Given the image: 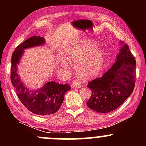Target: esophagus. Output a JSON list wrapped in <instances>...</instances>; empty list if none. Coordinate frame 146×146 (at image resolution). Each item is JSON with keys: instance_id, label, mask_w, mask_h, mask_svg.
I'll use <instances>...</instances> for the list:
<instances>
[{"instance_id": "obj_1", "label": "esophagus", "mask_w": 146, "mask_h": 146, "mask_svg": "<svg viewBox=\"0 0 146 146\" xmlns=\"http://www.w3.org/2000/svg\"><path fill=\"white\" fill-rule=\"evenodd\" d=\"M72 87H73V88H81V84H80V83H79L77 81H74L73 83H72Z\"/></svg>"}]
</instances>
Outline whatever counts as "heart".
<instances>
[{"instance_id": "heart-1", "label": "heart", "mask_w": 146, "mask_h": 146, "mask_svg": "<svg viewBox=\"0 0 146 146\" xmlns=\"http://www.w3.org/2000/svg\"><path fill=\"white\" fill-rule=\"evenodd\" d=\"M106 55L104 50L98 48L93 40H88L75 46L65 49L60 67L63 71L68 68V63H75V70L79 78L90 79L98 75L103 68Z\"/></svg>"}]
</instances>
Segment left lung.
I'll return each instance as SVG.
<instances>
[{
    "label": "left lung",
    "instance_id": "8db88e82",
    "mask_svg": "<svg viewBox=\"0 0 146 146\" xmlns=\"http://www.w3.org/2000/svg\"><path fill=\"white\" fill-rule=\"evenodd\" d=\"M120 44L119 53L111 68L87 85L92 94L86 104L98 113H109L119 107L135 88L136 60L128 45L121 41Z\"/></svg>",
    "mask_w": 146,
    "mask_h": 146
}]
</instances>
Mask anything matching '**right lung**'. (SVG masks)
<instances>
[{"instance_id":"right-lung-1","label":"right lung","mask_w":146,"mask_h":146,"mask_svg":"<svg viewBox=\"0 0 146 146\" xmlns=\"http://www.w3.org/2000/svg\"><path fill=\"white\" fill-rule=\"evenodd\" d=\"M45 44L44 38L33 36L26 40L16 48L11 56V80L18 98L23 105L31 113L38 115L54 114L62 104L65 93L71 89L67 84L48 82L36 90L27 88L21 82L18 73V65L24 54L25 49Z\"/></svg>"}]
</instances>
